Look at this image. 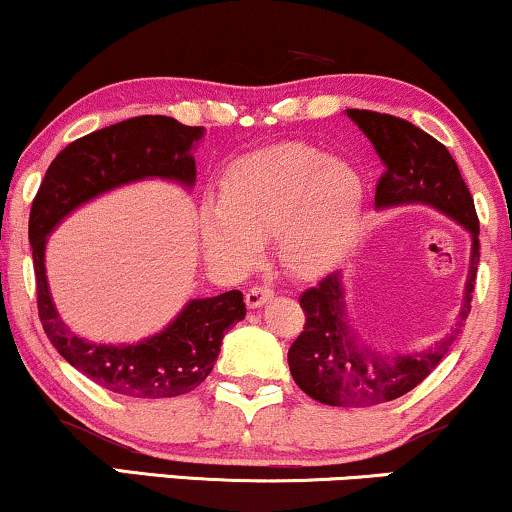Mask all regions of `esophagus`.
<instances>
[{
  "instance_id": "obj_1",
  "label": "esophagus",
  "mask_w": 512,
  "mask_h": 512,
  "mask_svg": "<svg viewBox=\"0 0 512 512\" xmlns=\"http://www.w3.org/2000/svg\"><path fill=\"white\" fill-rule=\"evenodd\" d=\"M244 299L249 309H258V306L266 304L268 299H273V290H270L268 285H254L249 292H246Z\"/></svg>"
}]
</instances>
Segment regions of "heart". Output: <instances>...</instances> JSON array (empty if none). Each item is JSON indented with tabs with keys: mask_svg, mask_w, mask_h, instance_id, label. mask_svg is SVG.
<instances>
[{
	"mask_svg": "<svg viewBox=\"0 0 512 512\" xmlns=\"http://www.w3.org/2000/svg\"><path fill=\"white\" fill-rule=\"evenodd\" d=\"M364 179L350 162L299 141L242 155L225 167L218 201L198 215L203 249L225 270L251 268L275 234L280 263L316 278L338 263L364 208Z\"/></svg>",
	"mask_w": 512,
	"mask_h": 512,
	"instance_id": "obj_1",
	"label": "heart"
}]
</instances>
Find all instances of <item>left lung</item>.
Listing matches in <instances>:
<instances>
[{
	"mask_svg": "<svg viewBox=\"0 0 512 512\" xmlns=\"http://www.w3.org/2000/svg\"><path fill=\"white\" fill-rule=\"evenodd\" d=\"M383 162L376 184V208L426 203L460 222L472 234L470 275L455 326L422 352H378L352 328L340 270L299 297L304 330L292 342L287 362L294 383L309 398L333 407H374L417 388L446 357L470 314L479 263V220L474 198L443 143L407 119L371 110H347Z\"/></svg>",
	"mask_w": 512,
	"mask_h": 512,
	"instance_id": "8db88e82",
	"label": "left lung"
}]
</instances>
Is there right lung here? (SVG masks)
I'll use <instances>...</instances> for the list:
<instances>
[{
  "mask_svg": "<svg viewBox=\"0 0 512 512\" xmlns=\"http://www.w3.org/2000/svg\"><path fill=\"white\" fill-rule=\"evenodd\" d=\"M203 131L162 114H143L76 138L47 167L30 206L28 239L42 328L74 369L126 398H174L201 386L213 371L227 328L246 316L242 292L191 299L170 326L136 345L88 342L71 333L52 302L45 275L47 237L78 206L117 186L148 177L194 186V148Z\"/></svg>",
  "mask_w": 512,
  "mask_h": 512,
  "instance_id": "obj_1",
  "label": "right lung"
}]
</instances>
